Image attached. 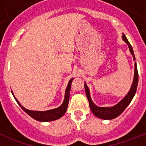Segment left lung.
<instances>
[{"label": "left lung", "mask_w": 146, "mask_h": 146, "mask_svg": "<svg viewBox=\"0 0 146 146\" xmlns=\"http://www.w3.org/2000/svg\"><path fill=\"white\" fill-rule=\"evenodd\" d=\"M122 38L128 44L130 52H131V54L133 56L134 60H135V54H134L133 49H132L131 45L130 44V43L129 42V41L127 40L124 34L122 35ZM137 84H138V72H137V64L136 62H135V76H134L133 82H132V85H131V87L130 88L128 94H126V96L119 103H118L115 106L110 107V108H100V107L96 106V104L93 102L91 96H90V91H89L88 87L87 86L86 83H85V90H86V96H87L88 100L89 106H90V108H91V110L94 113V115H96V117L102 118V119L111 120L117 118L124 111V110L127 108V106L130 104L131 101L132 100L134 96L135 95V93H136Z\"/></svg>", "instance_id": "1"}]
</instances>
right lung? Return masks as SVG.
<instances>
[{
	"label": "right lung",
	"instance_id": "right-lung-1",
	"mask_svg": "<svg viewBox=\"0 0 146 146\" xmlns=\"http://www.w3.org/2000/svg\"><path fill=\"white\" fill-rule=\"evenodd\" d=\"M73 80V78L69 80L68 86H67L65 92V96H64V100L63 104L60 105L58 108H55L53 110H47V111H33V110H29L26 109L24 107H23L20 104V103L18 102L17 99L15 98L14 96V94L12 93L13 96L15 97V100L18 104L20 105V108L27 113L31 117L33 118V119L36 120L38 121H42V122H47V121H52L57 120L58 118H61L64 114H65L66 111L67 110V107H68V104H69V92L71 90V86H72V82Z\"/></svg>",
	"mask_w": 146,
	"mask_h": 146
}]
</instances>
